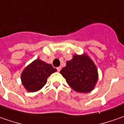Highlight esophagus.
I'll use <instances>...</instances> for the list:
<instances>
[{
    "label": "esophagus",
    "instance_id": "esophagus-1",
    "mask_svg": "<svg viewBox=\"0 0 124 124\" xmlns=\"http://www.w3.org/2000/svg\"><path fill=\"white\" fill-rule=\"evenodd\" d=\"M61 69H62V67H61V66H59V67L57 68V70H58V72H60V70H61Z\"/></svg>",
    "mask_w": 124,
    "mask_h": 124
}]
</instances>
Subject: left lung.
I'll return each instance as SVG.
<instances>
[{
    "mask_svg": "<svg viewBox=\"0 0 124 124\" xmlns=\"http://www.w3.org/2000/svg\"><path fill=\"white\" fill-rule=\"evenodd\" d=\"M69 85L79 93H88L94 90L98 79L96 66L86 54H75L60 70Z\"/></svg>",
    "mask_w": 124,
    "mask_h": 124,
    "instance_id": "left-lung-1",
    "label": "left lung"
}]
</instances>
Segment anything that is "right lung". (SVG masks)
<instances>
[{
  "instance_id": "1",
  "label": "right lung",
  "mask_w": 124,
  "mask_h": 124,
  "mask_svg": "<svg viewBox=\"0 0 124 124\" xmlns=\"http://www.w3.org/2000/svg\"><path fill=\"white\" fill-rule=\"evenodd\" d=\"M56 71L51 64L37 59L23 69L21 74L22 83L28 92H37L46 84L48 77Z\"/></svg>"
}]
</instances>
